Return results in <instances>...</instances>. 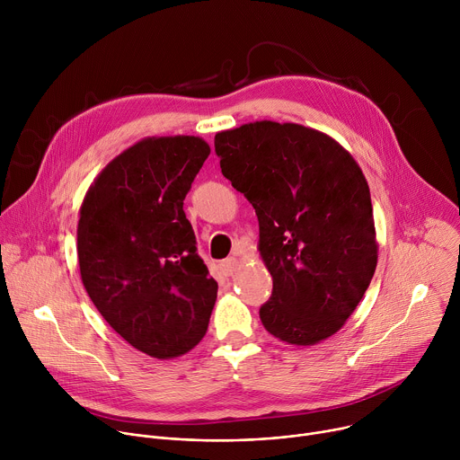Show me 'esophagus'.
<instances>
[{
    "label": "esophagus",
    "mask_w": 460,
    "mask_h": 460,
    "mask_svg": "<svg viewBox=\"0 0 460 460\" xmlns=\"http://www.w3.org/2000/svg\"><path fill=\"white\" fill-rule=\"evenodd\" d=\"M220 268H222V273L226 275V277H231L234 271H236V258H226L222 264H220Z\"/></svg>",
    "instance_id": "obj_1"
}]
</instances>
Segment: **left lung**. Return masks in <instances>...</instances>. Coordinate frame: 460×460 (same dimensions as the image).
Returning a JSON list of instances; mask_svg holds the SVG:
<instances>
[{"mask_svg": "<svg viewBox=\"0 0 460 460\" xmlns=\"http://www.w3.org/2000/svg\"><path fill=\"white\" fill-rule=\"evenodd\" d=\"M222 172L260 226L273 291L266 330L295 346L337 333L362 300L376 242L367 181L351 155L318 130L254 121L215 137Z\"/></svg>", "mask_w": 460, "mask_h": 460, "instance_id": "obj_1", "label": "left lung"}]
</instances>
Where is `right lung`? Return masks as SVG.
<instances>
[{"mask_svg":"<svg viewBox=\"0 0 460 460\" xmlns=\"http://www.w3.org/2000/svg\"><path fill=\"white\" fill-rule=\"evenodd\" d=\"M211 149L202 138L138 142L91 185L80 209L82 282L130 346L172 358L199 344L218 284L196 249L183 200Z\"/></svg>","mask_w":460,"mask_h":460,"instance_id":"1","label":"right lung"}]
</instances>
